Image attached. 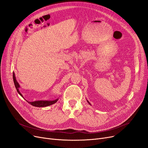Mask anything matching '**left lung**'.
<instances>
[{
  "label": "left lung",
  "instance_id": "8db88e82",
  "mask_svg": "<svg viewBox=\"0 0 148 148\" xmlns=\"http://www.w3.org/2000/svg\"><path fill=\"white\" fill-rule=\"evenodd\" d=\"M88 101V103H89V104H90V103H89V101Z\"/></svg>",
  "mask_w": 148,
  "mask_h": 148
}]
</instances>
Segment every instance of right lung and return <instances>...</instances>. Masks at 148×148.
I'll return each instance as SVG.
<instances>
[{
  "label": "right lung",
  "mask_w": 148,
  "mask_h": 148,
  "mask_svg": "<svg viewBox=\"0 0 148 148\" xmlns=\"http://www.w3.org/2000/svg\"><path fill=\"white\" fill-rule=\"evenodd\" d=\"M13 80H14V83L15 84V88H16L17 92L23 98L22 94H21L20 92L18 90V88H20V84L17 82L16 79H15L14 73H13ZM58 99H54L53 101H34V102H30V101H27L33 106L38 107H43L49 106H50L54 103H56L58 101Z\"/></svg>",
  "instance_id": "right-lung-1"
}]
</instances>
